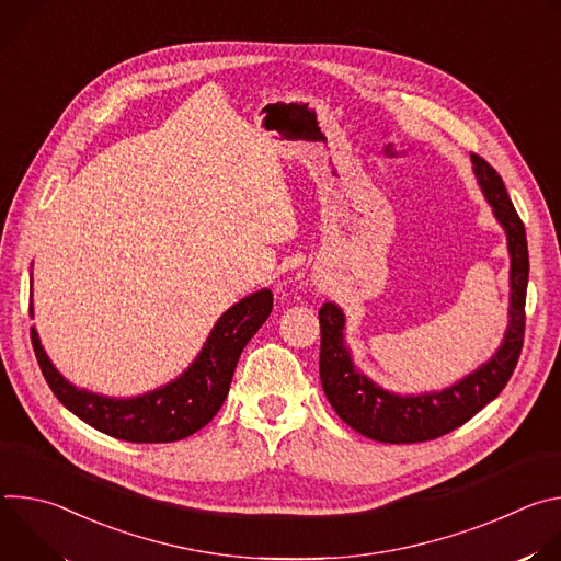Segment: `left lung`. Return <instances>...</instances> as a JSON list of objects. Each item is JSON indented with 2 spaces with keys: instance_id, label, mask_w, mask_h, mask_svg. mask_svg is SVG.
Masks as SVG:
<instances>
[{
  "instance_id": "8db88e82",
  "label": "left lung",
  "mask_w": 561,
  "mask_h": 561,
  "mask_svg": "<svg viewBox=\"0 0 561 561\" xmlns=\"http://www.w3.org/2000/svg\"><path fill=\"white\" fill-rule=\"evenodd\" d=\"M470 159L477 184L506 232L511 255L508 327L500 348L489 362L442 390L417 394L390 392L357 370L344 337V310L333 301H327L319 308V327H322L319 377H322L324 392L335 413L351 428L375 442L415 444L459 428L502 392L519 359L528 286L526 230L497 171L479 154H470Z\"/></svg>"
}]
</instances>
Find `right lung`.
<instances>
[{
    "label": "right lung",
    "instance_id": "obj_1",
    "mask_svg": "<svg viewBox=\"0 0 561 561\" xmlns=\"http://www.w3.org/2000/svg\"><path fill=\"white\" fill-rule=\"evenodd\" d=\"M271 310L273 293L268 288L239 299L217 319L202 351L180 377L137 397H106L77 388L53 366L35 327L31 340L50 390L72 415L115 439L167 444L197 433L217 415L239 355L262 329Z\"/></svg>",
    "mask_w": 561,
    "mask_h": 561
}]
</instances>
